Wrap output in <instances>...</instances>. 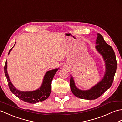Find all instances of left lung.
<instances>
[{
	"label": "left lung",
	"instance_id": "left-lung-1",
	"mask_svg": "<svg viewBox=\"0 0 122 122\" xmlns=\"http://www.w3.org/2000/svg\"><path fill=\"white\" fill-rule=\"evenodd\" d=\"M95 48L102 56L105 64V73L101 81L88 90H81L75 85L71 74L70 88L76 97L85 100H95L102 95L112 85L117 68L116 56L113 48L104 40L102 36L97 33Z\"/></svg>",
	"mask_w": 122,
	"mask_h": 122
}]
</instances>
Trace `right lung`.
Listing matches in <instances>:
<instances>
[{
  "mask_svg": "<svg viewBox=\"0 0 122 122\" xmlns=\"http://www.w3.org/2000/svg\"><path fill=\"white\" fill-rule=\"evenodd\" d=\"M15 43L13 47L10 49L8 54L11 51L12 49L14 48ZM7 61L6 60L4 66V72L7 80L8 84L11 92L20 100L28 103H32V104H35L39 102H42L49 97L51 93L52 81L54 74L59 69V68L53 69L46 72L44 76L42 85H41L39 89L33 91H21L17 89L10 81L8 74L7 73Z\"/></svg>",
  "mask_w": 122,
  "mask_h": 122,
  "instance_id": "1",
  "label": "right lung"
}]
</instances>
